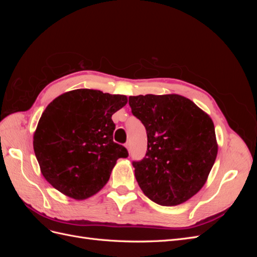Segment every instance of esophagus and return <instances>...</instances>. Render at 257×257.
I'll return each mask as SVG.
<instances>
[{
	"label": "esophagus",
	"mask_w": 257,
	"mask_h": 257,
	"mask_svg": "<svg viewBox=\"0 0 257 257\" xmlns=\"http://www.w3.org/2000/svg\"><path fill=\"white\" fill-rule=\"evenodd\" d=\"M125 148H126L128 153H130V152H131V144H130V143H126V144H125Z\"/></svg>",
	"instance_id": "esophagus-1"
}]
</instances>
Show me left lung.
I'll use <instances>...</instances> for the list:
<instances>
[{
    "mask_svg": "<svg viewBox=\"0 0 257 257\" xmlns=\"http://www.w3.org/2000/svg\"><path fill=\"white\" fill-rule=\"evenodd\" d=\"M128 104L148 136L146 157L133 162L142 191L161 206L185 203L205 185L216 159L212 119L179 94L130 96Z\"/></svg>",
    "mask_w": 257,
    "mask_h": 257,
    "instance_id": "8db88e82",
    "label": "left lung"
}]
</instances>
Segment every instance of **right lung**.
<instances>
[{"mask_svg":"<svg viewBox=\"0 0 257 257\" xmlns=\"http://www.w3.org/2000/svg\"><path fill=\"white\" fill-rule=\"evenodd\" d=\"M126 103L125 95L77 89L46 107L33 148L42 175L54 189L82 200L104 188L116 160L128 155L113 142L111 119Z\"/></svg>","mask_w":257,"mask_h":257,"instance_id":"right-lung-1","label":"right lung"}]
</instances>
